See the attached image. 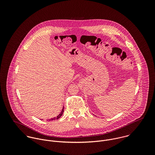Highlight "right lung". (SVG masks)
Wrapping results in <instances>:
<instances>
[{
    "mask_svg": "<svg viewBox=\"0 0 155 155\" xmlns=\"http://www.w3.org/2000/svg\"><path fill=\"white\" fill-rule=\"evenodd\" d=\"M63 112H64V107H63V109H62V111H61V112L56 117H54V118H52V119H49V120H54V119H59L62 115H63Z\"/></svg>",
    "mask_w": 155,
    "mask_h": 155,
    "instance_id": "add662e5",
    "label": "right lung"
}]
</instances>
